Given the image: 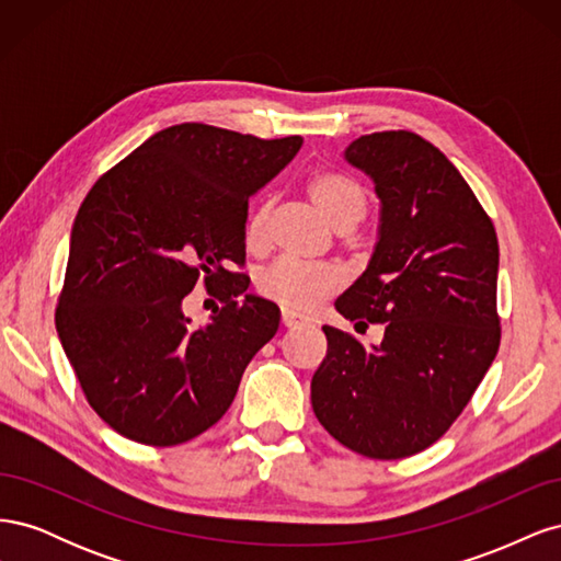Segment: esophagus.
Wrapping results in <instances>:
<instances>
[{
	"mask_svg": "<svg viewBox=\"0 0 561 561\" xmlns=\"http://www.w3.org/2000/svg\"><path fill=\"white\" fill-rule=\"evenodd\" d=\"M280 322H283V328H290V330L304 325V320H301L299 316L290 313V311H283V313H280Z\"/></svg>",
	"mask_w": 561,
	"mask_h": 561,
	"instance_id": "esophagus-1",
	"label": "esophagus"
}]
</instances>
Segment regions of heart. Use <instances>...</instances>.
Segmentation results:
<instances>
[{"label": "heart", "instance_id": "heart-1", "mask_svg": "<svg viewBox=\"0 0 561 561\" xmlns=\"http://www.w3.org/2000/svg\"><path fill=\"white\" fill-rule=\"evenodd\" d=\"M309 196L320 215L339 231L353 229L367 213L365 190L342 173H316L309 180ZM268 215L271 203H262L252 210L245 227V245L250 252L264 250ZM342 283V271L332 264H307L293 257H280L262 271L257 290L285 311L307 316L322 299L332 297Z\"/></svg>", "mask_w": 561, "mask_h": 561}]
</instances>
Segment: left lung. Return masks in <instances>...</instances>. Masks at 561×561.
I'll list each match as a JSON object with an SVG mask.
<instances>
[{"mask_svg":"<svg viewBox=\"0 0 561 561\" xmlns=\"http://www.w3.org/2000/svg\"><path fill=\"white\" fill-rule=\"evenodd\" d=\"M344 159L375 182L381 213L371 260L334 307L355 325L381 322L383 339L367 348L322 328L311 404L344 447L390 461L437 443L496 358L499 241L468 182L421 135H360Z\"/></svg>","mask_w":561,"mask_h":561,"instance_id":"1","label":"left lung"}]
</instances>
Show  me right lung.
I'll return each instance as SVG.
<instances>
[{
    "instance_id": "1",
    "label": "right lung",
    "mask_w": 561,
    "mask_h": 561,
    "mask_svg": "<svg viewBox=\"0 0 561 561\" xmlns=\"http://www.w3.org/2000/svg\"><path fill=\"white\" fill-rule=\"evenodd\" d=\"M301 142L178 124L83 198L56 330L89 404L133 443L173 447L208 431L276 334V304L248 295L243 274L227 264L245 260L248 198ZM198 275L226 287V307L192 331L181 299Z\"/></svg>"
}]
</instances>
